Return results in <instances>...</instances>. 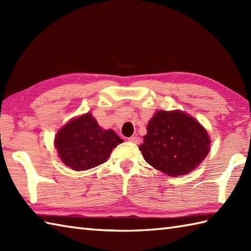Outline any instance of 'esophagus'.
<instances>
[{
	"mask_svg": "<svg viewBox=\"0 0 251 251\" xmlns=\"http://www.w3.org/2000/svg\"><path fill=\"white\" fill-rule=\"evenodd\" d=\"M128 141L134 142V143H136V145H139V143H140V138L137 137V136H132V137L128 138Z\"/></svg>",
	"mask_w": 251,
	"mask_h": 251,
	"instance_id": "obj_1",
	"label": "esophagus"
}]
</instances>
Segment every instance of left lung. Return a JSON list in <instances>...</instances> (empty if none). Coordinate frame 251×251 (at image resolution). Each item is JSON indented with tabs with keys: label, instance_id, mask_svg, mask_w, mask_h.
Returning <instances> with one entry per match:
<instances>
[{
	"label": "left lung",
	"instance_id": "left-lung-1",
	"mask_svg": "<svg viewBox=\"0 0 251 251\" xmlns=\"http://www.w3.org/2000/svg\"><path fill=\"white\" fill-rule=\"evenodd\" d=\"M139 147L143 158L172 177L186 175L205 159L210 139L194 117L181 111H157Z\"/></svg>",
	"mask_w": 251,
	"mask_h": 251
}]
</instances>
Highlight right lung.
Masks as SVG:
<instances>
[{
    "instance_id": "add662e5",
    "label": "right lung",
    "mask_w": 251,
    "mask_h": 251,
    "mask_svg": "<svg viewBox=\"0 0 251 251\" xmlns=\"http://www.w3.org/2000/svg\"><path fill=\"white\" fill-rule=\"evenodd\" d=\"M123 140L113 130H104L90 113L71 120L57 132L55 147L63 164L76 172L106 162Z\"/></svg>"
}]
</instances>
